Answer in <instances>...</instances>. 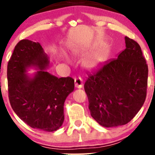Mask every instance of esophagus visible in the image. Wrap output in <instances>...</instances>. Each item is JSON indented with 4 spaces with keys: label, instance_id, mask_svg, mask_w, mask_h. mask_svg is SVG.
Segmentation results:
<instances>
[{
    "label": "esophagus",
    "instance_id": "esophagus-1",
    "mask_svg": "<svg viewBox=\"0 0 155 155\" xmlns=\"http://www.w3.org/2000/svg\"><path fill=\"white\" fill-rule=\"evenodd\" d=\"M74 81H75V87L76 88H82L83 87V79H81V77H77L75 78L74 79Z\"/></svg>",
    "mask_w": 155,
    "mask_h": 155
}]
</instances>
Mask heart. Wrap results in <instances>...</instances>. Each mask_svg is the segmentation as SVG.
<instances>
[{
	"mask_svg": "<svg viewBox=\"0 0 155 155\" xmlns=\"http://www.w3.org/2000/svg\"><path fill=\"white\" fill-rule=\"evenodd\" d=\"M103 58V53L101 50H97L92 52L87 57L85 60V65L88 68H93L96 66Z\"/></svg>",
	"mask_w": 155,
	"mask_h": 155,
	"instance_id": "heart-1",
	"label": "heart"
}]
</instances>
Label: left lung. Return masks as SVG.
<instances>
[{
  "mask_svg": "<svg viewBox=\"0 0 155 155\" xmlns=\"http://www.w3.org/2000/svg\"><path fill=\"white\" fill-rule=\"evenodd\" d=\"M124 40L126 49L117 59L89 74L84 84L91 116L106 127L128 123L147 96L148 65L139 44Z\"/></svg>",
  "mask_w": 155,
  "mask_h": 155,
  "instance_id": "1",
  "label": "left lung"
}]
</instances>
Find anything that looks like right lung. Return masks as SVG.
<instances>
[{
	"mask_svg": "<svg viewBox=\"0 0 155 155\" xmlns=\"http://www.w3.org/2000/svg\"><path fill=\"white\" fill-rule=\"evenodd\" d=\"M49 60L38 42L23 39L16 45L7 66L8 98L14 111L33 128L53 132L64 121V103L74 91L71 77L58 78L47 71ZM40 70L31 78L30 67Z\"/></svg>",
	"mask_w": 155,
	"mask_h": 155,
	"instance_id": "add662e5",
	"label": "right lung"
}]
</instances>
